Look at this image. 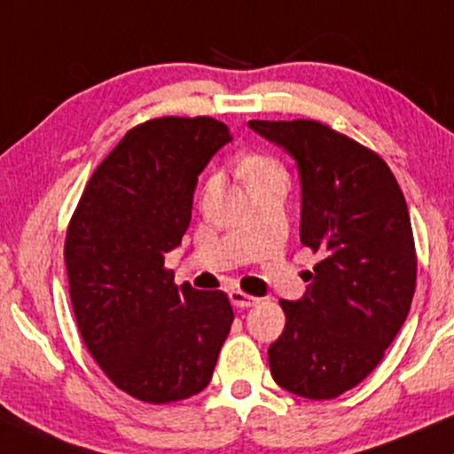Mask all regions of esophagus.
Returning <instances> with one entry per match:
<instances>
[{"instance_id": "esophagus-1", "label": "esophagus", "mask_w": 454, "mask_h": 454, "mask_svg": "<svg viewBox=\"0 0 454 454\" xmlns=\"http://www.w3.org/2000/svg\"><path fill=\"white\" fill-rule=\"evenodd\" d=\"M228 298H231L232 307H237V309H249L258 302V298L249 296V294H245V292H239V289H232V292L228 294Z\"/></svg>"}]
</instances>
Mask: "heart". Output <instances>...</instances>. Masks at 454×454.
I'll return each instance as SVG.
<instances>
[{"mask_svg": "<svg viewBox=\"0 0 454 454\" xmlns=\"http://www.w3.org/2000/svg\"><path fill=\"white\" fill-rule=\"evenodd\" d=\"M239 171L245 175V179L247 182H255V179H264V177H272V175H283V168L277 165L275 160H270V158H264V156H249V158H243L241 162H239ZM217 184V177H211L209 179V188Z\"/></svg>", "mask_w": 454, "mask_h": 454, "instance_id": "heart-1", "label": "heart"}]
</instances>
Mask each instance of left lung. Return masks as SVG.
<instances>
[{
    "label": "left lung",
    "mask_w": 454,
    "mask_h": 454,
    "mask_svg": "<svg viewBox=\"0 0 454 454\" xmlns=\"http://www.w3.org/2000/svg\"><path fill=\"white\" fill-rule=\"evenodd\" d=\"M300 177V241L321 255L307 292L281 300L286 330L269 347L277 385L332 400L359 385L406 321L417 255L406 200L380 156L315 120H249Z\"/></svg>",
    "instance_id": "8db88e82"
}]
</instances>
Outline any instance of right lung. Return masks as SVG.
Wrapping results in <instances>:
<instances>
[{"label": "right lung", "mask_w": 454, "mask_h": 454, "mask_svg": "<svg viewBox=\"0 0 454 454\" xmlns=\"http://www.w3.org/2000/svg\"><path fill=\"white\" fill-rule=\"evenodd\" d=\"M232 135L217 120L156 118L124 135L92 173L65 239L80 334L114 385L150 403L209 385L232 325L223 292L173 286L194 190Z\"/></svg>", "instance_id": "right-lung-1"}]
</instances>
